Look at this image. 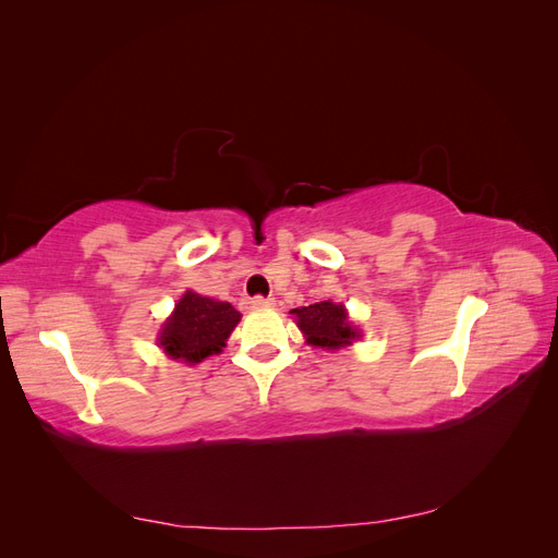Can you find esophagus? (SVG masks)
Listing matches in <instances>:
<instances>
[{
    "label": "esophagus",
    "mask_w": 558,
    "mask_h": 558,
    "mask_svg": "<svg viewBox=\"0 0 558 558\" xmlns=\"http://www.w3.org/2000/svg\"><path fill=\"white\" fill-rule=\"evenodd\" d=\"M275 305V298H263V295H256L248 300V307H272Z\"/></svg>",
    "instance_id": "1"
}]
</instances>
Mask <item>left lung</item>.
<instances>
[{
  "mask_svg": "<svg viewBox=\"0 0 558 558\" xmlns=\"http://www.w3.org/2000/svg\"><path fill=\"white\" fill-rule=\"evenodd\" d=\"M291 314L295 316L298 328L312 347L342 349L361 337V330L349 320L344 305H337V302L330 300L314 302L310 307L291 310Z\"/></svg>",
  "mask_w": 558,
  "mask_h": 558,
  "instance_id": "8db88e82",
  "label": "left lung"
}]
</instances>
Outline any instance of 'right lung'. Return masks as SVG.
Masks as SVG:
<instances>
[{
  "label": "right lung",
  "instance_id": "add662e5",
  "mask_svg": "<svg viewBox=\"0 0 558 558\" xmlns=\"http://www.w3.org/2000/svg\"><path fill=\"white\" fill-rule=\"evenodd\" d=\"M240 318L242 314L230 302L185 291L160 328L158 347L174 361L202 363L223 351Z\"/></svg>",
  "mask_w": 558,
  "mask_h": 558
}]
</instances>
